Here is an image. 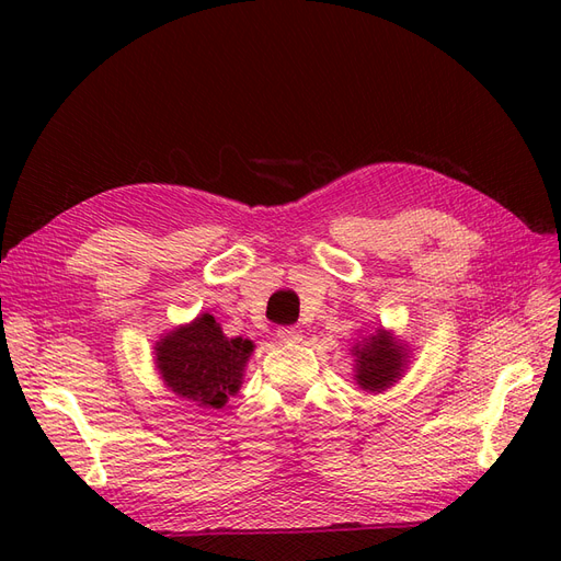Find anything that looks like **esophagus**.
Returning a JSON list of instances; mask_svg holds the SVG:
<instances>
[{"label":"esophagus","mask_w":561,"mask_h":561,"mask_svg":"<svg viewBox=\"0 0 561 561\" xmlns=\"http://www.w3.org/2000/svg\"><path fill=\"white\" fill-rule=\"evenodd\" d=\"M278 339L283 344H297L301 342V330L299 328H278Z\"/></svg>","instance_id":"obj_1"}]
</instances>
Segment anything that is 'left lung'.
Wrapping results in <instances>:
<instances>
[{
    "label": "left lung",
    "mask_w": 561,
    "mask_h": 561,
    "mask_svg": "<svg viewBox=\"0 0 561 561\" xmlns=\"http://www.w3.org/2000/svg\"><path fill=\"white\" fill-rule=\"evenodd\" d=\"M351 355L355 383L375 396L396 386L412 358L402 339L383 328H377L375 334L360 336V342L351 346Z\"/></svg>",
    "instance_id": "left-lung-1"
}]
</instances>
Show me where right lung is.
Segmentation results:
<instances>
[{
  "mask_svg": "<svg viewBox=\"0 0 561 561\" xmlns=\"http://www.w3.org/2000/svg\"><path fill=\"white\" fill-rule=\"evenodd\" d=\"M252 351L250 339H229L215 316L201 313L161 334L154 344V365L163 386L178 398L222 410L241 390Z\"/></svg>",
  "mask_w": 561,
  "mask_h": 561,
  "instance_id": "obj_1",
  "label": "right lung"
}]
</instances>
